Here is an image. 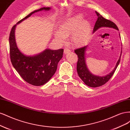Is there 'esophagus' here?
<instances>
[{"mask_svg":"<svg viewBox=\"0 0 130 130\" xmlns=\"http://www.w3.org/2000/svg\"><path fill=\"white\" fill-rule=\"evenodd\" d=\"M70 52H71V50H70V49H69L68 48H65L64 49V54H68V53H70Z\"/></svg>","mask_w":130,"mask_h":130,"instance_id":"esophagus-1","label":"esophagus"}]
</instances>
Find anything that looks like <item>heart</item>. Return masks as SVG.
Listing matches in <instances>:
<instances>
[{
	"instance_id": "1",
	"label": "heart",
	"mask_w": 130,
	"mask_h": 130,
	"mask_svg": "<svg viewBox=\"0 0 130 130\" xmlns=\"http://www.w3.org/2000/svg\"><path fill=\"white\" fill-rule=\"evenodd\" d=\"M92 26L87 20H84V15L77 14L66 19L60 25V30L55 31L54 36L61 43L66 41L67 36L72 34L71 40L76 46L85 45L89 38Z\"/></svg>"
}]
</instances>
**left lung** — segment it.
Instances as JSON below:
<instances>
[{"label": "left lung", "instance_id": "1", "mask_svg": "<svg viewBox=\"0 0 130 130\" xmlns=\"http://www.w3.org/2000/svg\"><path fill=\"white\" fill-rule=\"evenodd\" d=\"M95 13L98 16L97 21L95 23L93 29V32L101 27H108L111 28L119 30L117 26L113 22L106 19L100 15L98 12L95 11ZM120 35V34H119ZM88 45H86L82 48H78L75 50V53L77 55L78 61L77 62V72L78 76L84 82V83L90 87H100L105 84L110 78L112 77L113 74L115 73L118 66L119 65L121 58V52L118 61L115 68H114L113 71L109 74L104 76H99L93 75L89 72L87 68V65L86 63L85 60V53L87 50Z\"/></svg>", "mask_w": 130, "mask_h": 130}]
</instances>
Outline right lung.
I'll return each instance as SVG.
<instances>
[{"mask_svg": "<svg viewBox=\"0 0 130 130\" xmlns=\"http://www.w3.org/2000/svg\"><path fill=\"white\" fill-rule=\"evenodd\" d=\"M49 10L50 7H42L31 12L12 27L10 34V54L12 64L23 79L34 86L43 85L52 77L56 71L58 62L62 57L63 49H46L36 55H25L17 46L14 36L15 29L17 24L29 18L33 13Z\"/></svg>", "mask_w": 130, "mask_h": 130, "instance_id": "add662e5", "label": "right lung"}]
</instances>
